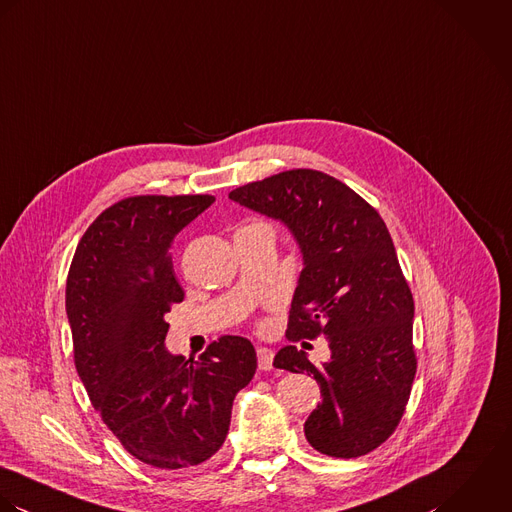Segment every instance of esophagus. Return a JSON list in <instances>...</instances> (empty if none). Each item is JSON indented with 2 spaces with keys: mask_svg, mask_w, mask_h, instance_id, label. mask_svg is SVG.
I'll use <instances>...</instances> for the list:
<instances>
[{
  "mask_svg": "<svg viewBox=\"0 0 512 512\" xmlns=\"http://www.w3.org/2000/svg\"><path fill=\"white\" fill-rule=\"evenodd\" d=\"M257 358H259V368H261V370H273L275 352H273L271 348L259 346V348H257Z\"/></svg>",
  "mask_w": 512,
  "mask_h": 512,
  "instance_id": "34e87169",
  "label": "esophagus"
}]
</instances>
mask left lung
<instances>
[{"instance_id": "left-lung-1", "label": "left lung", "mask_w": 512, "mask_h": 512, "mask_svg": "<svg viewBox=\"0 0 512 512\" xmlns=\"http://www.w3.org/2000/svg\"><path fill=\"white\" fill-rule=\"evenodd\" d=\"M229 198L281 219L305 269L273 366L307 372L322 404L308 415V443L340 459L362 457L398 427L417 370L413 297L380 213L340 180L308 168L235 188ZM329 338L331 360L314 367L294 344Z\"/></svg>"}]
</instances>
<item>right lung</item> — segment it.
Listing matches in <instances>:
<instances>
[{"label":"right lung","mask_w":512,"mask_h":512,"mask_svg":"<svg viewBox=\"0 0 512 512\" xmlns=\"http://www.w3.org/2000/svg\"><path fill=\"white\" fill-rule=\"evenodd\" d=\"M213 196H132L89 225L67 275L79 378L120 445L138 461L190 469L223 445L235 394L257 370L253 344L221 336L194 360L166 346V312L184 301L170 249Z\"/></svg>","instance_id":"right-lung-1"}]
</instances>
